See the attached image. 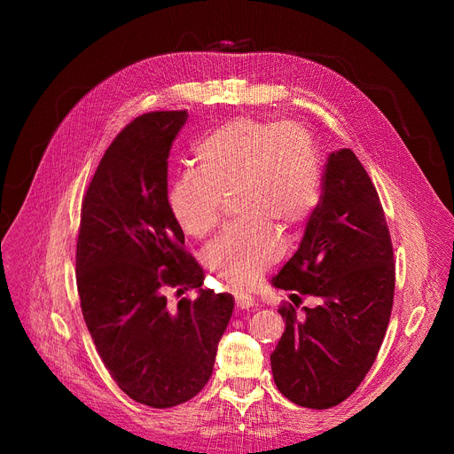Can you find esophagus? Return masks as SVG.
<instances>
[{
    "label": "esophagus",
    "mask_w": 454,
    "mask_h": 454,
    "mask_svg": "<svg viewBox=\"0 0 454 454\" xmlns=\"http://www.w3.org/2000/svg\"><path fill=\"white\" fill-rule=\"evenodd\" d=\"M254 298L250 296V294H247V293H237L235 294V305H237V309H250V307H254Z\"/></svg>",
    "instance_id": "34e87169"
}]
</instances>
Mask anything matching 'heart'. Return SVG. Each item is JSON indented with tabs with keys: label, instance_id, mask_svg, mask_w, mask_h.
Wrapping results in <instances>:
<instances>
[{
	"label": "heart",
	"instance_id": "obj_1",
	"mask_svg": "<svg viewBox=\"0 0 454 454\" xmlns=\"http://www.w3.org/2000/svg\"><path fill=\"white\" fill-rule=\"evenodd\" d=\"M199 171L182 173L167 200L176 223L202 237L221 219L223 195L237 191L247 219L228 226L204 254L231 287H248L283 252L281 231L300 228L318 204L322 167L313 136L294 123L239 117L195 145Z\"/></svg>",
	"mask_w": 454,
	"mask_h": 454
}]
</instances>
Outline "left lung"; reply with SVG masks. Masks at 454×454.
I'll return each instance as SVG.
<instances>
[{"label": "left lung", "instance_id": "left-lung-1", "mask_svg": "<svg viewBox=\"0 0 454 454\" xmlns=\"http://www.w3.org/2000/svg\"><path fill=\"white\" fill-rule=\"evenodd\" d=\"M272 285L291 291L270 355L278 390L305 409L348 399L375 363L390 322L395 263L375 185L351 149L331 153L322 195L296 254ZM301 295L317 303L297 313Z\"/></svg>", "mask_w": 454, "mask_h": 454}]
</instances>
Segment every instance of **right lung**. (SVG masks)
Returning <instances> with one entry per match:
<instances>
[{
	"mask_svg": "<svg viewBox=\"0 0 454 454\" xmlns=\"http://www.w3.org/2000/svg\"><path fill=\"white\" fill-rule=\"evenodd\" d=\"M187 110L136 117L110 143L81 209L77 291L112 379L130 399L171 409L209 380L233 296L202 289L167 200V158ZM197 288L173 308L166 293Z\"/></svg>",
	"mask_w": 454,
	"mask_h": 454,
	"instance_id": "add662e5",
	"label": "right lung"
}]
</instances>
